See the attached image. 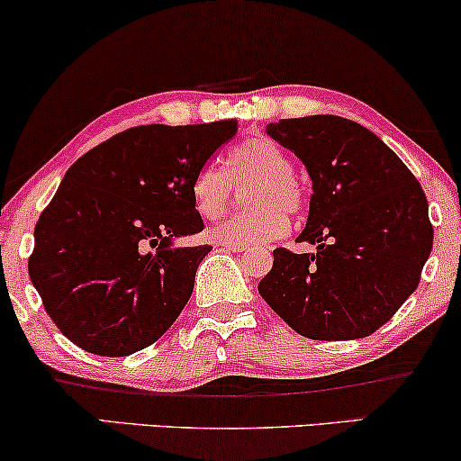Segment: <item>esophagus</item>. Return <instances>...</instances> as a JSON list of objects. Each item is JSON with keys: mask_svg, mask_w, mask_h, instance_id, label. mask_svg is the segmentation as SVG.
<instances>
[{"mask_svg": "<svg viewBox=\"0 0 461 461\" xmlns=\"http://www.w3.org/2000/svg\"><path fill=\"white\" fill-rule=\"evenodd\" d=\"M220 245L229 249V252H248V249H249V245H245V243H229V241H224V243H220Z\"/></svg>", "mask_w": 461, "mask_h": 461, "instance_id": "obj_1", "label": "esophagus"}]
</instances>
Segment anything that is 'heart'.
<instances>
[{"mask_svg":"<svg viewBox=\"0 0 461 461\" xmlns=\"http://www.w3.org/2000/svg\"><path fill=\"white\" fill-rule=\"evenodd\" d=\"M255 184L245 193L252 209L237 213L212 226L216 241L260 245L282 237L288 230L285 213L303 209V186L294 177V163L279 143L268 137H249L232 148L226 157V169L203 165L190 182V194L196 213L205 220L222 216L232 194V184Z\"/></svg>","mask_w":461,"mask_h":461,"instance_id":"b5f03b06","label":"heart"}]
</instances>
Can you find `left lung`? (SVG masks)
<instances>
[{
    "label": "left lung",
    "instance_id": "8db88e82",
    "mask_svg": "<svg viewBox=\"0 0 461 461\" xmlns=\"http://www.w3.org/2000/svg\"><path fill=\"white\" fill-rule=\"evenodd\" d=\"M267 135L307 167L313 194L296 241L318 252L275 249L260 296L307 339L368 337L413 294L432 252L421 184L373 131L348 118H285L267 124Z\"/></svg>",
    "mask_w": 461,
    "mask_h": 461
}]
</instances>
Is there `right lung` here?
Instances as JSON below:
<instances>
[{"mask_svg": "<svg viewBox=\"0 0 461 461\" xmlns=\"http://www.w3.org/2000/svg\"><path fill=\"white\" fill-rule=\"evenodd\" d=\"M235 133L237 121L143 124L69 167L35 224L29 277L71 343L121 357L169 330L212 252L173 245L203 230L190 182Z\"/></svg>", "mask_w": 461, "mask_h": 461, "instance_id": "add662e5", "label": "right lung"}]
</instances>
